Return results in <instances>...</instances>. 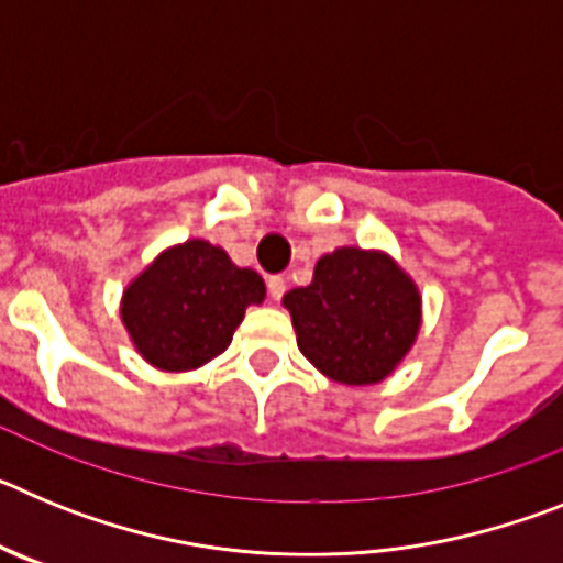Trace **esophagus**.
I'll use <instances>...</instances> for the list:
<instances>
[{"label": "esophagus", "mask_w": 563, "mask_h": 563, "mask_svg": "<svg viewBox=\"0 0 563 563\" xmlns=\"http://www.w3.org/2000/svg\"><path fill=\"white\" fill-rule=\"evenodd\" d=\"M285 290H287V278L285 276H271V278H267V292H271L273 301H282Z\"/></svg>", "instance_id": "obj_1"}]
</instances>
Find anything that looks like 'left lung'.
<instances>
[{"instance_id": "1", "label": "left lung", "mask_w": 563, "mask_h": 563, "mask_svg": "<svg viewBox=\"0 0 563 563\" xmlns=\"http://www.w3.org/2000/svg\"><path fill=\"white\" fill-rule=\"evenodd\" d=\"M298 350L346 386L395 369L420 330V296L386 253L338 247L318 258L312 285L285 296Z\"/></svg>"}]
</instances>
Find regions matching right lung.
Returning a JSON list of instances; mask_svg holds the SVG:
<instances>
[{"label":"right lung","mask_w":563,"mask_h":563,"mask_svg":"<svg viewBox=\"0 0 563 563\" xmlns=\"http://www.w3.org/2000/svg\"><path fill=\"white\" fill-rule=\"evenodd\" d=\"M265 298L256 271L236 267L222 247L191 239L163 253L123 292V324L148 363L197 369L222 355L247 305Z\"/></svg>","instance_id":"1"}]
</instances>
